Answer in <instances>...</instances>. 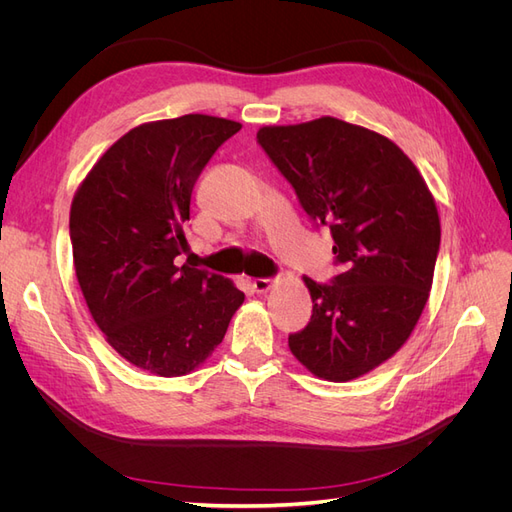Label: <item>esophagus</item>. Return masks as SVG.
<instances>
[{
    "mask_svg": "<svg viewBox=\"0 0 512 512\" xmlns=\"http://www.w3.org/2000/svg\"><path fill=\"white\" fill-rule=\"evenodd\" d=\"M273 286V280H271V277H254V280H252V288L256 290V292H267L269 288Z\"/></svg>",
    "mask_w": 512,
    "mask_h": 512,
    "instance_id": "1",
    "label": "esophagus"
}]
</instances>
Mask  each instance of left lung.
I'll return each mask as SVG.
<instances>
[{"label":"left lung","instance_id":"8db88e82","mask_svg":"<svg viewBox=\"0 0 512 512\" xmlns=\"http://www.w3.org/2000/svg\"><path fill=\"white\" fill-rule=\"evenodd\" d=\"M256 141L314 226L331 230L339 267L329 284L303 277L314 309L288 346L318 378H359L423 314L440 252L433 196L395 143L342 119L260 128Z\"/></svg>","mask_w":512,"mask_h":512}]
</instances>
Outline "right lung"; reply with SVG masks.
I'll list each match as a JSON object with an SVG mask.
<instances>
[{
  "instance_id": "obj_1",
  "label": "right lung",
  "mask_w": 512,
  "mask_h": 512,
  "mask_svg": "<svg viewBox=\"0 0 512 512\" xmlns=\"http://www.w3.org/2000/svg\"><path fill=\"white\" fill-rule=\"evenodd\" d=\"M241 123L183 115L130 130L91 168L70 209L76 280L123 359L183 376L218 346L245 294L177 267L198 175Z\"/></svg>"
}]
</instances>
